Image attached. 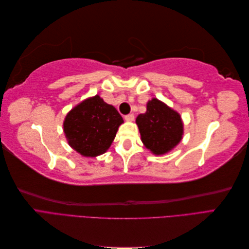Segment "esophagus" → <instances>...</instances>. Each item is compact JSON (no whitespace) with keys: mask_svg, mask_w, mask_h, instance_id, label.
<instances>
[{"mask_svg":"<svg viewBox=\"0 0 249 249\" xmlns=\"http://www.w3.org/2000/svg\"><path fill=\"white\" fill-rule=\"evenodd\" d=\"M134 118H135L134 114H127L124 116V119L126 120V122H133Z\"/></svg>","mask_w":249,"mask_h":249,"instance_id":"obj_1","label":"esophagus"}]
</instances>
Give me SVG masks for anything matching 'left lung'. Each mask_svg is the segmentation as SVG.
<instances>
[{"label": "left lung", "mask_w": 249, "mask_h": 249, "mask_svg": "<svg viewBox=\"0 0 249 249\" xmlns=\"http://www.w3.org/2000/svg\"><path fill=\"white\" fill-rule=\"evenodd\" d=\"M136 124L143 144L155 155L170 152L183 137L180 115L158 99L148 101L146 112L137 116Z\"/></svg>", "instance_id": "1"}]
</instances>
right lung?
<instances>
[{
  "instance_id": "obj_1",
  "label": "right lung",
  "mask_w": 249,
  "mask_h": 249,
  "mask_svg": "<svg viewBox=\"0 0 249 249\" xmlns=\"http://www.w3.org/2000/svg\"><path fill=\"white\" fill-rule=\"evenodd\" d=\"M123 123L117 110L95 95L67 113L63 130L69 144L77 153L96 157L107 152Z\"/></svg>"
}]
</instances>
